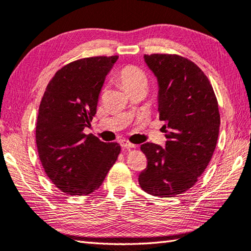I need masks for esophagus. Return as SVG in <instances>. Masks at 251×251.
I'll return each instance as SVG.
<instances>
[{"label": "esophagus", "mask_w": 251, "mask_h": 251, "mask_svg": "<svg viewBox=\"0 0 251 251\" xmlns=\"http://www.w3.org/2000/svg\"><path fill=\"white\" fill-rule=\"evenodd\" d=\"M121 143V146L123 148H127V150H129V148H135L136 146L134 145V144L129 143L128 141H126V139H122V141L120 142Z\"/></svg>", "instance_id": "34e87169"}]
</instances>
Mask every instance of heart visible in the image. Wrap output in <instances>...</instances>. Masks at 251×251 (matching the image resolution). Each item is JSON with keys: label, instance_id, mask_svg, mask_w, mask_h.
Wrapping results in <instances>:
<instances>
[{"label": "heart", "instance_id": "1", "mask_svg": "<svg viewBox=\"0 0 251 251\" xmlns=\"http://www.w3.org/2000/svg\"><path fill=\"white\" fill-rule=\"evenodd\" d=\"M118 78L127 91L134 90L136 87H147L148 78L145 72L135 65H126L118 72Z\"/></svg>", "mask_w": 251, "mask_h": 251}]
</instances>
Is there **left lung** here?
I'll return each mask as SVG.
<instances>
[{
    "mask_svg": "<svg viewBox=\"0 0 251 251\" xmlns=\"http://www.w3.org/2000/svg\"><path fill=\"white\" fill-rule=\"evenodd\" d=\"M158 82L159 120L165 148L143 144L147 167L138 182L147 194L174 197L196 184L214 154L220 115L218 101L203 72L176 54L144 55Z\"/></svg>",
    "mask_w": 251,
    "mask_h": 251,
    "instance_id": "left-lung-1",
    "label": "left lung"
}]
</instances>
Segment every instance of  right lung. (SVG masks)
I'll return each mask as SVG.
<instances>
[{
    "label": "right lung",
    "instance_id": "1",
    "mask_svg": "<svg viewBox=\"0 0 251 251\" xmlns=\"http://www.w3.org/2000/svg\"><path fill=\"white\" fill-rule=\"evenodd\" d=\"M118 59H77L58 70L46 86L36 122V146L46 175L63 193L88 195L103 184L121 146L85 135L96 114L106 75Z\"/></svg>",
    "mask_w": 251,
    "mask_h": 251
}]
</instances>
